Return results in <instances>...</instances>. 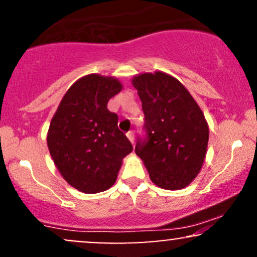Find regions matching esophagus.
I'll return each instance as SVG.
<instances>
[{
    "mask_svg": "<svg viewBox=\"0 0 257 257\" xmlns=\"http://www.w3.org/2000/svg\"><path fill=\"white\" fill-rule=\"evenodd\" d=\"M126 137H128V139H129V141H131L132 144H134V132H129L128 134H126Z\"/></svg>",
    "mask_w": 257,
    "mask_h": 257,
    "instance_id": "34e87169",
    "label": "esophagus"
}]
</instances>
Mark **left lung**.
Listing matches in <instances>:
<instances>
[{"label":"left lung","instance_id":"obj_1","mask_svg":"<svg viewBox=\"0 0 257 257\" xmlns=\"http://www.w3.org/2000/svg\"><path fill=\"white\" fill-rule=\"evenodd\" d=\"M145 114L147 139L135 153L150 179L164 190H181L197 178L204 163L209 126L185 85L166 72L139 73L132 79Z\"/></svg>","mask_w":257,"mask_h":257}]
</instances>
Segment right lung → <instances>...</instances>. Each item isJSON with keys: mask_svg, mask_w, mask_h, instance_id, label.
Instances as JSON below:
<instances>
[{"mask_svg": "<svg viewBox=\"0 0 257 257\" xmlns=\"http://www.w3.org/2000/svg\"><path fill=\"white\" fill-rule=\"evenodd\" d=\"M117 78L90 73L61 99L49 124L47 145L65 181L83 193H99L116 182L122 161L133 151L107 102L122 90Z\"/></svg>", "mask_w": 257, "mask_h": 257, "instance_id": "obj_1", "label": "right lung"}]
</instances>
